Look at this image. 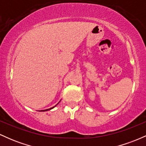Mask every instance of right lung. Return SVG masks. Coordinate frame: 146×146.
Listing matches in <instances>:
<instances>
[{"label": "right lung", "instance_id": "obj_1", "mask_svg": "<svg viewBox=\"0 0 146 146\" xmlns=\"http://www.w3.org/2000/svg\"><path fill=\"white\" fill-rule=\"evenodd\" d=\"M58 104H56V106H56L58 105ZM55 106L52 107V108H48V109H46V110H40V111H43V112H44V111H47V110H51L52 108H54Z\"/></svg>", "mask_w": 146, "mask_h": 146}]
</instances>
